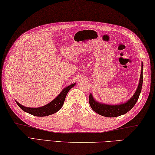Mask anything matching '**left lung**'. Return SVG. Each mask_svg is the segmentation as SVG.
Returning a JSON list of instances; mask_svg holds the SVG:
<instances>
[{
	"label": "left lung",
	"mask_w": 155,
	"mask_h": 155,
	"mask_svg": "<svg viewBox=\"0 0 155 155\" xmlns=\"http://www.w3.org/2000/svg\"><path fill=\"white\" fill-rule=\"evenodd\" d=\"M143 63L142 62L141 68V74H140V78L138 86L135 94H134L130 99L127 102L123 104L117 105H109L106 104L100 103L95 101L93 97L91 94H90L89 97V102L90 106L91 107L92 110L95 111L98 114L106 117H116L123 115L129 112L130 110L136 104L137 100H138L140 93L142 91V87L143 83Z\"/></svg>",
	"instance_id": "left-lung-1"
}]
</instances>
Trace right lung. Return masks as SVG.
<instances>
[{
    "mask_svg": "<svg viewBox=\"0 0 155 155\" xmlns=\"http://www.w3.org/2000/svg\"><path fill=\"white\" fill-rule=\"evenodd\" d=\"M76 85V83L71 84V85L66 87L64 88L61 93L56 97L54 100L49 102L47 104L43 106L38 107V108H29V107H25L20 104L19 102H15L20 107V108L23 110L24 112H28L30 114H32L36 117H46L49 116L52 114H54L60 110L61 107H62L64 100L66 97V95L70 91V89H72L73 87Z\"/></svg>",
    "mask_w": 155,
    "mask_h": 155,
    "instance_id": "right-lung-1",
    "label": "right lung"
}]
</instances>
